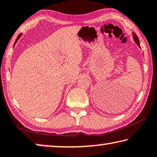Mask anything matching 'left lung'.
Listing matches in <instances>:
<instances>
[{
	"instance_id": "left-lung-1",
	"label": "left lung",
	"mask_w": 157,
	"mask_h": 157,
	"mask_svg": "<svg viewBox=\"0 0 157 157\" xmlns=\"http://www.w3.org/2000/svg\"><path fill=\"white\" fill-rule=\"evenodd\" d=\"M133 37H134V41L136 42V44L138 45L140 47V44H139V39L138 38L137 35L136 34V33H133Z\"/></svg>"
}]
</instances>
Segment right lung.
Wrapping results in <instances>:
<instances>
[{
    "mask_svg": "<svg viewBox=\"0 0 157 157\" xmlns=\"http://www.w3.org/2000/svg\"><path fill=\"white\" fill-rule=\"evenodd\" d=\"M21 36V34H19V35H18V36H17V39H16V41H15V43H14V44H15L16 43H17V41H18V39L20 38V36Z\"/></svg>",
    "mask_w": 157,
    "mask_h": 157,
    "instance_id": "obj_1",
    "label": "right lung"
}]
</instances>
